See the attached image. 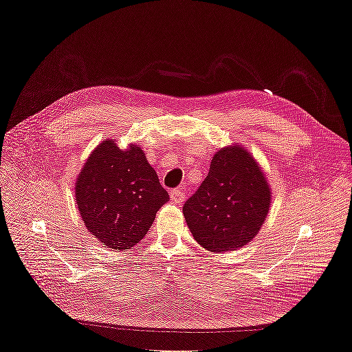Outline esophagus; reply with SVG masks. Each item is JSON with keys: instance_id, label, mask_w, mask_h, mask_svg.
I'll return each mask as SVG.
<instances>
[{"instance_id": "obj_1", "label": "esophagus", "mask_w": 352, "mask_h": 352, "mask_svg": "<svg viewBox=\"0 0 352 352\" xmlns=\"http://www.w3.org/2000/svg\"><path fill=\"white\" fill-rule=\"evenodd\" d=\"M170 198L175 202V204H182L185 201L186 195H185V190L184 188H179V189H173L172 192H170Z\"/></svg>"}]
</instances>
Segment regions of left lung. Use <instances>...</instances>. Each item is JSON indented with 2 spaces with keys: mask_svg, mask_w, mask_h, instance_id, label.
Here are the masks:
<instances>
[{
  "mask_svg": "<svg viewBox=\"0 0 352 352\" xmlns=\"http://www.w3.org/2000/svg\"><path fill=\"white\" fill-rule=\"evenodd\" d=\"M272 188L247 148L232 144L214 154L210 172L184 206L194 239L211 252L251 242L269 214Z\"/></svg>",
  "mask_w": 352,
  "mask_h": 352,
  "instance_id": "8db88e82",
  "label": "left lung"
}]
</instances>
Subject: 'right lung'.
Returning <instances> with one entry per match:
<instances>
[{
	"instance_id": "1",
	"label": "right lung",
	"mask_w": 352,
	"mask_h": 352,
	"mask_svg": "<svg viewBox=\"0 0 352 352\" xmlns=\"http://www.w3.org/2000/svg\"><path fill=\"white\" fill-rule=\"evenodd\" d=\"M74 198L91 235L107 248L124 251L144 239L168 194L140 145L120 150L107 140L82 166Z\"/></svg>"
}]
</instances>
